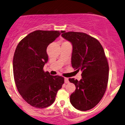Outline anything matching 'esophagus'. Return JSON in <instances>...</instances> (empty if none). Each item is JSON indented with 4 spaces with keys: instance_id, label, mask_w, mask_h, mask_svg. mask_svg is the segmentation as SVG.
<instances>
[{
    "instance_id": "obj_1",
    "label": "esophagus",
    "mask_w": 125,
    "mask_h": 125,
    "mask_svg": "<svg viewBox=\"0 0 125 125\" xmlns=\"http://www.w3.org/2000/svg\"><path fill=\"white\" fill-rule=\"evenodd\" d=\"M69 82V79L67 78V77H64V83H68Z\"/></svg>"
}]
</instances>
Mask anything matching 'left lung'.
I'll use <instances>...</instances> for the list:
<instances>
[{
    "label": "left lung",
    "mask_w": 125,
    "mask_h": 125,
    "mask_svg": "<svg viewBox=\"0 0 125 125\" xmlns=\"http://www.w3.org/2000/svg\"><path fill=\"white\" fill-rule=\"evenodd\" d=\"M63 38L73 45L72 66L82 72L79 81L69 78L76 90L70 97L77 109L86 111L99 104L104 96L109 79V64L102 46L96 39L82 32L68 31Z\"/></svg>",
    "instance_id": "1"
}]
</instances>
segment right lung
Wrapping results in <instances>:
<instances>
[{
  "label": "right lung",
  "mask_w": 125,
  "mask_h": 125,
  "mask_svg": "<svg viewBox=\"0 0 125 125\" xmlns=\"http://www.w3.org/2000/svg\"><path fill=\"white\" fill-rule=\"evenodd\" d=\"M63 31H35L21 39L17 46L13 61L14 79L22 98L36 108L51 106L64 77L44 72L48 61L47 47Z\"/></svg>",
  "instance_id": "right-lung-1"
}]
</instances>
